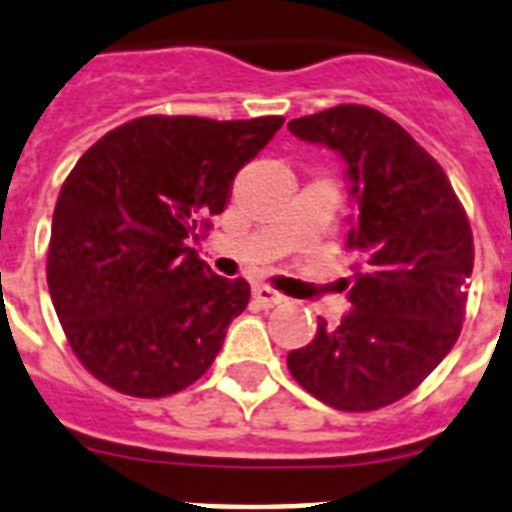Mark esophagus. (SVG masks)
I'll list each match as a JSON object with an SVG mask.
<instances>
[{
    "label": "esophagus",
    "mask_w": 512,
    "mask_h": 512,
    "mask_svg": "<svg viewBox=\"0 0 512 512\" xmlns=\"http://www.w3.org/2000/svg\"><path fill=\"white\" fill-rule=\"evenodd\" d=\"M252 297H255V302L260 307H276L281 305V302H286V297L281 292H276V289H270V286L260 284L252 289Z\"/></svg>",
    "instance_id": "34e87169"
}]
</instances>
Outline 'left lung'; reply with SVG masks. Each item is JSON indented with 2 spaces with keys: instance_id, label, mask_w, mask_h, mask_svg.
I'll list each match as a JSON object with an SVG mask.
<instances>
[{
  "instance_id": "left-lung-1",
  "label": "left lung",
  "mask_w": 512,
  "mask_h": 512,
  "mask_svg": "<svg viewBox=\"0 0 512 512\" xmlns=\"http://www.w3.org/2000/svg\"><path fill=\"white\" fill-rule=\"evenodd\" d=\"M294 136L347 162L357 218L347 249L360 255L352 310L318 321L286 365L315 400L365 413L410 394L455 347L463 328L473 234L442 165L397 120L365 105L289 120Z\"/></svg>"
}]
</instances>
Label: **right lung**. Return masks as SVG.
Instances as JSON below:
<instances>
[{"label": "right lung", "instance_id": "1", "mask_svg": "<svg viewBox=\"0 0 512 512\" xmlns=\"http://www.w3.org/2000/svg\"><path fill=\"white\" fill-rule=\"evenodd\" d=\"M281 115H144L83 152L52 215L47 284L70 350L102 384L157 400L213 365L249 302L189 247Z\"/></svg>", "mask_w": 512, "mask_h": 512}]
</instances>
